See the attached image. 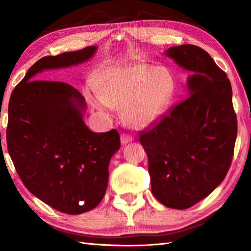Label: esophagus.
<instances>
[{
  "mask_svg": "<svg viewBox=\"0 0 251 251\" xmlns=\"http://www.w3.org/2000/svg\"><path fill=\"white\" fill-rule=\"evenodd\" d=\"M132 139H134V138H132V137H131L130 135H128V134H122V135H121V142H122V145H127V143L131 142Z\"/></svg>",
  "mask_w": 251,
  "mask_h": 251,
  "instance_id": "esophagus-1",
  "label": "esophagus"
}]
</instances>
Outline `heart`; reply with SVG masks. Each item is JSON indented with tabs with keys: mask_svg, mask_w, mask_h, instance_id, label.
<instances>
[{
	"mask_svg": "<svg viewBox=\"0 0 251 251\" xmlns=\"http://www.w3.org/2000/svg\"><path fill=\"white\" fill-rule=\"evenodd\" d=\"M173 92L174 79L166 69L129 63L104 74L94 104L99 109H121L127 126L143 129L163 114Z\"/></svg>",
	"mask_w": 251,
	"mask_h": 251,
	"instance_id": "obj_1",
	"label": "heart"
}]
</instances>
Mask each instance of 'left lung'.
Listing matches in <instances>:
<instances>
[{
    "label": "left lung",
    "instance_id": "8db88e82",
    "mask_svg": "<svg viewBox=\"0 0 251 251\" xmlns=\"http://www.w3.org/2000/svg\"><path fill=\"white\" fill-rule=\"evenodd\" d=\"M165 56L192 72L188 99L140 132L151 190L164 206L186 209L209 195L231 166L237 136L232 86L201 47L173 46Z\"/></svg>",
    "mask_w": 251,
    "mask_h": 251
}]
</instances>
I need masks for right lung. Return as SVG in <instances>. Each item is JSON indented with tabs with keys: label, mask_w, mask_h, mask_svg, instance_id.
Here are the masks:
<instances>
[{
	"label": "right lung",
	"mask_w": 251,
	"mask_h": 251,
	"mask_svg": "<svg viewBox=\"0 0 251 251\" xmlns=\"http://www.w3.org/2000/svg\"><path fill=\"white\" fill-rule=\"evenodd\" d=\"M97 47L41 58L15 87L8 103L7 149L25 186L68 215L94 209L103 199L109 163L121 147L115 129L94 132L84 123L86 102L71 85L37 81L45 70L77 66Z\"/></svg>",
	"instance_id": "1"
}]
</instances>
